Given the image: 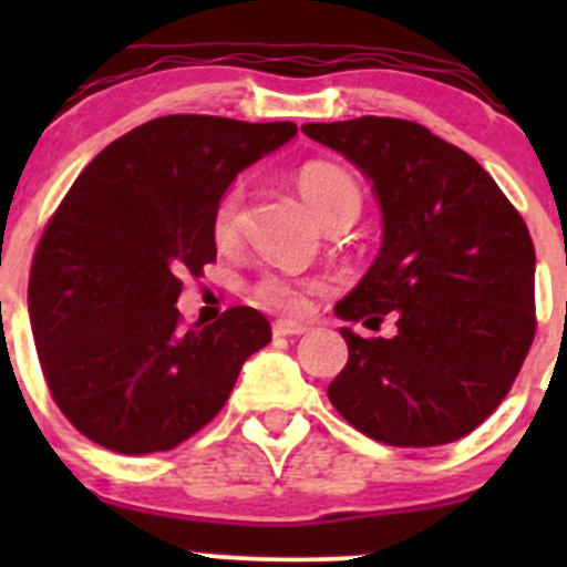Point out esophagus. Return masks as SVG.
Listing matches in <instances>:
<instances>
[{
    "label": "esophagus",
    "mask_w": 567,
    "mask_h": 567,
    "mask_svg": "<svg viewBox=\"0 0 567 567\" xmlns=\"http://www.w3.org/2000/svg\"><path fill=\"white\" fill-rule=\"evenodd\" d=\"M307 326L299 320H274V337H296L305 334Z\"/></svg>",
    "instance_id": "obj_1"
}]
</instances>
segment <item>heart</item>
I'll return each mask as SVG.
<instances>
[{"mask_svg":"<svg viewBox=\"0 0 567 567\" xmlns=\"http://www.w3.org/2000/svg\"><path fill=\"white\" fill-rule=\"evenodd\" d=\"M296 183H299V192L305 197V203L310 205L312 214L318 216V221L323 227L353 225L357 221L359 208H362V194H359V186L346 169L334 167V164L312 162L299 169ZM241 208L244 186L236 183V186H230L221 194V199L214 208L210 227H214L216 241L227 244L236 238L238 225H241ZM318 290L320 282H316V279H299L282 271H266L255 282V296L262 305L288 312L301 310L307 296L318 293Z\"/></svg>","mask_w":567,"mask_h":567,"instance_id":"1","label":"heart"}]
</instances>
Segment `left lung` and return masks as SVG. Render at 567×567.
I'll list each match as a JSON object with an SVG mask.
<instances>
[{
    "label": "left lung",
    "instance_id": "1",
    "mask_svg": "<svg viewBox=\"0 0 567 567\" xmlns=\"http://www.w3.org/2000/svg\"><path fill=\"white\" fill-rule=\"evenodd\" d=\"M370 177L384 241L342 320L398 318V334H353L329 400L392 447H436L494 414L535 337V247L524 219L468 153L398 117L301 125Z\"/></svg>",
    "mask_w": 567,
    "mask_h": 567
}]
</instances>
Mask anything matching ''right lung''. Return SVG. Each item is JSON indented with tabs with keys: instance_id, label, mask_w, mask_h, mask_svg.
Here are the masks:
<instances>
[{
	"instance_id": "add662e5",
	"label": "right lung",
	"mask_w": 567,
	"mask_h": 567,
	"mask_svg": "<svg viewBox=\"0 0 567 567\" xmlns=\"http://www.w3.org/2000/svg\"><path fill=\"white\" fill-rule=\"evenodd\" d=\"M293 123L167 114L106 145L40 236L30 323L51 398L90 442L173 450L208 425L244 362L271 342L251 307L183 331V274L216 260L214 208Z\"/></svg>"
}]
</instances>
